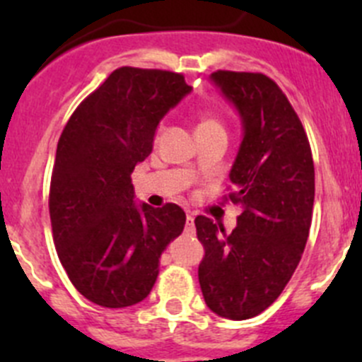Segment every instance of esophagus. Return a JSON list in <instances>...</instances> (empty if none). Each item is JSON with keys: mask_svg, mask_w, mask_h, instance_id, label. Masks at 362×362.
I'll return each mask as SVG.
<instances>
[{"mask_svg": "<svg viewBox=\"0 0 362 362\" xmlns=\"http://www.w3.org/2000/svg\"><path fill=\"white\" fill-rule=\"evenodd\" d=\"M185 235H196V228H194V215L191 211H187V218H185Z\"/></svg>", "mask_w": 362, "mask_h": 362, "instance_id": "1", "label": "esophagus"}]
</instances>
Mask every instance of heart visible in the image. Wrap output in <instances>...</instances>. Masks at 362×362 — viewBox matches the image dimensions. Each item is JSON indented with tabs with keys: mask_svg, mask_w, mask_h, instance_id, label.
<instances>
[{
	"mask_svg": "<svg viewBox=\"0 0 362 362\" xmlns=\"http://www.w3.org/2000/svg\"><path fill=\"white\" fill-rule=\"evenodd\" d=\"M214 126H221V124H218V120L211 119V117H203V119L199 120V124L196 129H203V127H214Z\"/></svg>",
	"mask_w": 362,
	"mask_h": 362,
	"instance_id": "obj_1",
	"label": "heart"
}]
</instances>
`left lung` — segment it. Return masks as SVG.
<instances>
[{"label": "left lung", "mask_w": 362, "mask_h": 362, "mask_svg": "<svg viewBox=\"0 0 362 362\" xmlns=\"http://www.w3.org/2000/svg\"><path fill=\"white\" fill-rule=\"evenodd\" d=\"M210 80L242 122L229 171V198L242 214L231 235L211 218L196 217L204 247L198 279L211 312L245 320L268 308L298 268L312 224L315 171L301 120L272 78L215 71Z\"/></svg>", "instance_id": "1"}]
</instances>
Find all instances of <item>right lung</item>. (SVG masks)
Wrapping results in <instances>:
<instances>
[{"mask_svg": "<svg viewBox=\"0 0 362 362\" xmlns=\"http://www.w3.org/2000/svg\"><path fill=\"white\" fill-rule=\"evenodd\" d=\"M191 90L180 73L119 68L61 134L49 198L54 243L73 286L96 305L144 301L160 255L184 231L178 204L134 202L131 173L151 156L163 117Z\"/></svg>", "mask_w": 362, "mask_h": 362, "instance_id": "obj_1", "label": "right lung"}]
</instances>
